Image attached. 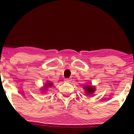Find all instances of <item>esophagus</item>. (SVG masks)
Instances as JSON below:
<instances>
[{
  "mask_svg": "<svg viewBox=\"0 0 134 134\" xmlns=\"http://www.w3.org/2000/svg\"><path fill=\"white\" fill-rule=\"evenodd\" d=\"M70 80H70V79H64V81H65V82H70Z\"/></svg>",
  "mask_w": 134,
  "mask_h": 134,
  "instance_id": "1",
  "label": "esophagus"
}]
</instances>
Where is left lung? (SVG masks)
Returning a JSON list of instances; mask_svg holds the SVG:
<instances>
[{"instance_id":"obj_1","label":"left lung","mask_w":134,"mask_h":134,"mask_svg":"<svg viewBox=\"0 0 134 134\" xmlns=\"http://www.w3.org/2000/svg\"><path fill=\"white\" fill-rule=\"evenodd\" d=\"M86 93L87 94H91L94 92V87H93L91 86H86L85 87Z\"/></svg>"}]
</instances>
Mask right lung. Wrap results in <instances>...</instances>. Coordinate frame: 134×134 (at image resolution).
Listing matches in <instances>:
<instances>
[{
  "label": "right lung",
  "mask_w": 134,
  "mask_h": 134,
  "mask_svg": "<svg viewBox=\"0 0 134 134\" xmlns=\"http://www.w3.org/2000/svg\"><path fill=\"white\" fill-rule=\"evenodd\" d=\"M53 85V83H48V84H47V86H45V87H51V86Z\"/></svg>",
  "instance_id": "obj_1"
}]
</instances>
